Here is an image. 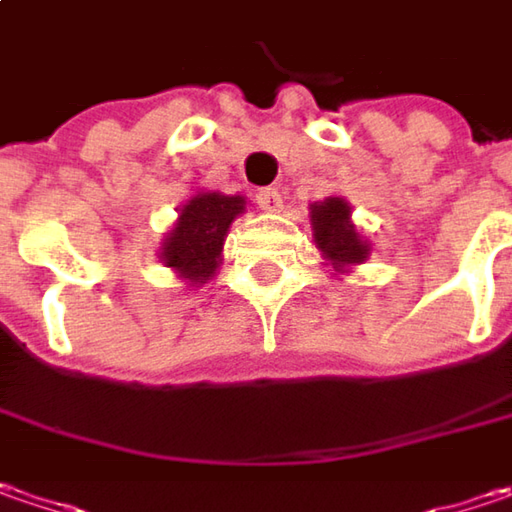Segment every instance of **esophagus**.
<instances>
[{
  "mask_svg": "<svg viewBox=\"0 0 512 512\" xmlns=\"http://www.w3.org/2000/svg\"><path fill=\"white\" fill-rule=\"evenodd\" d=\"M257 206L266 212H280L283 209V197L278 189H260L257 191Z\"/></svg>",
  "mask_w": 512,
  "mask_h": 512,
  "instance_id": "1",
  "label": "esophagus"
}]
</instances>
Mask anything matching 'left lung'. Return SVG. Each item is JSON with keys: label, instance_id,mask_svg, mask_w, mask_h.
<instances>
[{"label": "left lung", "instance_id": "obj_1", "mask_svg": "<svg viewBox=\"0 0 512 512\" xmlns=\"http://www.w3.org/2000/svg\"><path fill=\"white\" fill-rule=\"evenodd\" d=\"M309 226L318 252L326 260L332 278L349 275L355 266L367 263L372 243L352 223V206L344 197H326L309 206Z\"/></svg>", "mask_w": 512, "mask_h": 512}]
</instances>
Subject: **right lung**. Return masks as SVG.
Listing matches in <instances>:
<instances>
[{"label": "right lung", "mask_w": 512, "mask_h": 512, "mask_svg": "<svg viewBox=\"0 0 512 512\" xmlns=\"http://www.w3.org/2000/svg\"><path fill=\"white\" fill-rule=\"evenodd\" d=\"M246 212L243 194L194 191L177 209V220L160 243V263L186 286H203L223 263V243L232 223Z\"/></svg>", "instance_id": "right-lung-1"}]
</instances>
